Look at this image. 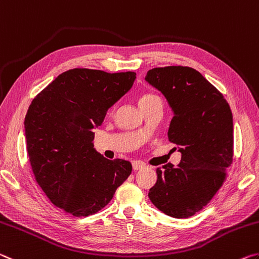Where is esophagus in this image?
Wrapping results in <instances>:
<instances>
[{
  "label": "esophagus",
  "instance_id": "1",
  "mask_svg": "<svg viewBox=\"0 0 259 259\" xmlns=\"http://www.w3.org/2000/svg\"><path fill=\"white\" fill-rule=\"evenodd\" d=\"M143 167H146V165L141 163V162H134L133 163V169L134 171H139V169H142Z\"/></svg>",
  "mask_w": 259,
  "mask_h": 259
}]
</instances>
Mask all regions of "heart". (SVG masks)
Instances as JSON below:
<instances>
[{
    "mask_svg": "<svg viewBox=\"0 0 259 259\" xmlns=\"http://www.w3.org/2000/svg\"><path fill=\"white\" fill-rule=\"evenodd\" d=\"M155 95H151V94H147V95H143L141 99H140V101L139 102H143V101H147V100H149V99H151V97H154Z\"/></svg>",
    "mask_w": 259,
    "mask_h": 259,
    "instance_id": "b5f03b06",
    "label": "heart"
}]
</instances>
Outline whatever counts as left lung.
Masks as SVG:
<instances>
[{
  "label": "left lung",
  "instance_id": "left-lung-1",
  "mask_svg": "<svg viewBox=\"0 0 259 259\" xmlns=\"http://www.w3.org/2000/svg\"><path fill=\"white\" fill-rule=\"evenodd\" d=\"M145 80L172 110L167 137L181 154L177 167L156 169L148 196L165 214L187 218L211 201L225 179L233 160V114L217 88L192 67H156Z\"/></svg>",
  "mask_w": 259,
  "mask_h": 259
}]
</instances>
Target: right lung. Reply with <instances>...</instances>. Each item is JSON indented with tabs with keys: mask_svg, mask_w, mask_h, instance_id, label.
Listing matches in <instances>:
<instances>
[{
	"mask_svg": "<svg viewBox=\"0 0 259 259\" xmlns=\"http://www.w3.org/2000/svg\"><path fill=\"white\" fill-rule=\"evenodd\" d=\"M134 72H63L29 105L24 121L35 180L54 205L87 217L108 204L132 172L128 160H110L94 148V130L132 88Z\"/></svg>",
	"mask_w": 259,
	"mask_h": 259,
	"instance_id": "add662e5",
	"label": "right lung"
}]
</instances>
